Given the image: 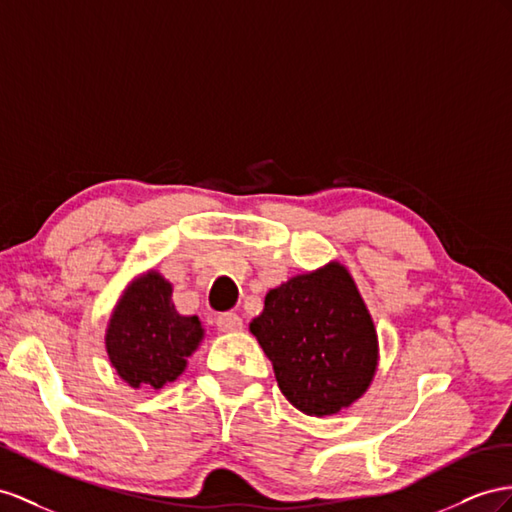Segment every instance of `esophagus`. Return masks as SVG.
I'll return each instance as SVG.
<instances>
[{
    "mask_svg": "<svg viewBox=\"0 0 512 512\" xmlns=\"http://www.w3.org/2000/svg\"><path fill=\"white\" fill-rule=\"evenodd\" d=\"M216 326L218 331L222 333H233V331H240L242 329V318L238 313H220L216 318Z\"/></svg>",
    "mask_w": 512,
    "mask_h": 512,
    "instance_id": "34e87169",
    "label": "esophagus"
}]
</instances>
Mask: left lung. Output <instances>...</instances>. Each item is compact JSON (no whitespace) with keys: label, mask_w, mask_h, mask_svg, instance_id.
<instances>
[{"label":"left lung","mask_w":512,"mask_h":512,"mask_svg":"<svg viewBox=\"0 0 512 512\" xmlns=\"http://www.w3.org/2000/svg\"><path fill=\"white\" fill-rule=\"evenodd\" d=\"M251 333L283 396L307 415H333L359 400L378 363L374 322L337 261L266 294Z\"/></svg>","instance_id":"1"}]
</instances>
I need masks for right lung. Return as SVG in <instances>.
Instances as JSON below:
<instances>
[{"label":"right lung","mask_w":512,"mask_h":512,"mask_svg":"<svg viewBox=\"0 0 512 512\" xmlns=\"http://www.w3.org/2000/svg\"><path fill=\"white\" fill-rule=\"evenodd\" d=\"M170 296V283L157 272H147L127 287L112 313L108 357L131 387L160 389L173 383L203 339L201 320L179 316Z\"/></svg>","instance_id":"right-lung-1"}]
</instances>
